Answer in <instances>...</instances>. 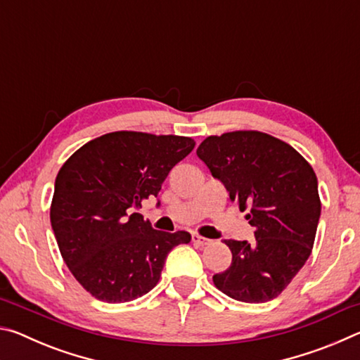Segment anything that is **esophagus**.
<instances>
[{"label":"esophagus","instance_id":"34e87169","mask_svg":"<svg viewBox=\"0 0 360 360\" xmlns=\"http://www.w3.org/2000/svg\"><path fill=\"white\" fill-rule=\"evenodd\" d=\"M192 241L195 243V245H198V246H206V245H210V243H211V240L205 238V236H200L197 233L192 235Z\"/></svg>","mask_w":360,"mask_h":360}]
</instances>
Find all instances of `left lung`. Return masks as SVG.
Returning a JSON list of instances; mask_svg holds the SVG:
<instances>
[{
    "label": "left lung",
    "instance_id": "8db88e82",
    "mask_svg": "<svg viewBox=\"0 0 360 360\" xmlns=\"http://www.w3.org/2000/svg\"><path fill=\"white\" fill-rule=\"evenodd\" d=\"M197 155L255 229L251 243L224 240L231 264L212 283L238 302L273 300L311 254L321 216L316 173L292 146L255 130L208 136Z\"/></svg>",
    "mask_w": 360,
    "mask_h": 360
}]
</instances>
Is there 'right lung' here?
<instances>
[{"mask_svg":"<svg viewBox=\"0 0 360 360\" xmlns=\"http://www.w3.org/2000/svg\"><path fill=\"white\" fill-rule=\"evenodd\" d=\"M187 136L112 131L84 144L60 168L51 224L77 283L106 303L148 294L184 230H154L136 210L157 197L172 168L191 154Z\"/></svg>","mask_w":360,"mask_h":360,"instance_id":"1","label":"right lung"}]
</instances>
